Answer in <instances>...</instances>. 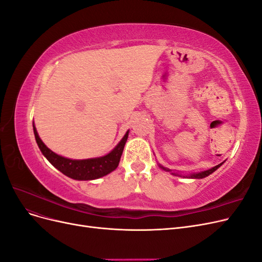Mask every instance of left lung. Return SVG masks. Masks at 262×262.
I'll list each match as a JSON object with an SVG mask.
<instances>
[{
    "label": "left lung",
    "mask_w": 262,
    "mask_h": 262,
    "mask_svg": "<svg viewBox=\"0 0 262 262\" xmlns=\"http://www.w3.org/2000/svg\"><path fill=\"white\" fill-rule=\"evenodd\" d=\"M222 164H223V163H221V164H219V165H216V166H214V167H212L211 169H208V170L200 171V172H193V173H190L189 176H186V177H188V178H193V179H201V178H204V177H207V176L211 175V173H212L213 171H215ZM160 167H161V168H163L164 170L170 171L169 169L163 167V166H161V165H160ZM172 173H173V172H172ZM173 175H176V173H173ZM177 176H180V175H177Z\"/></svg>",
    "instance_id": "8db88e82"
}]
</instances>
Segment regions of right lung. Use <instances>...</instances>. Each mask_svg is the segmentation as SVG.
Here are the masks:
<instances>
[{
  "instance_id": "1",
  "label": "right lung",
  "mask_w": 262,
  "mask_h": 262,
  "mask_svg": "<svg viewBox=\"0 0 262 262\" xmlns=\"http://www.w3.org/2000/svg\"><path fill=\"white\" fill-rule=\"evenodd\" d=\"M34 126V133L36 142L40 148L43 156L48 160L55 168L60 170L66 176L75 180H93L108 175L109 172L114 171L120 162V157L123 152V147L126 140H128L129 131H126L122 140L119 142L118 145L105 156L89 158V160H71L55 154L50 148L45 145L41 139L39 138L36 126Z\"/></svg>"
}]
</instances>
